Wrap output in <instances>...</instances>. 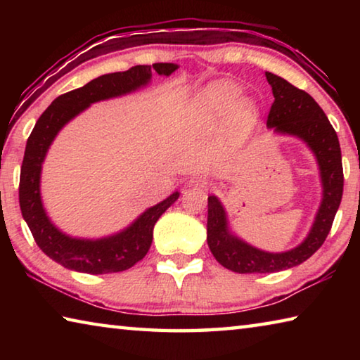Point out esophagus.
Returning <instances> with one entry per match:
<instances>
[{
	"mask_svg": "<svg viewBox=\"0 0 360 360\" xmlns=\"http://www.w3.org/2000/svg\"><path fill=\"white\" fill-rule=\"evenodd\" d=\"M188 186L195 187V188H203V191H206V188L211 186V181L206 178H192L191 181H188Z\"/></svg>",
	"mask_w": 360,
	"mask_h": 360,
	"instance_id": "obj_1",
	"label": "esophagus"
}]
</instances>
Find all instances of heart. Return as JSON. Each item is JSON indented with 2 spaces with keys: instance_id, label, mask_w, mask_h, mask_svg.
Listing matches in <instances>:
<instances>
[{
  "instance_id": "obj_1",
  "label": "heart",
  "mask_w": 360,
  "mask_h": 360,
  "mask_svg": "<svg viewBox=\"0 0 360 360\" xmlns=\"http://www.w3.org/2000/svg\"><path fill=\"white\" fill-rule=\"evenodd\" d=\"M240 85L231 81H216L210 84L192 101V114L197 119H217L231 108L235 119L241 124H251L255 117V106L246 96L238 98Z\"/></svg>"
}]
</instances>
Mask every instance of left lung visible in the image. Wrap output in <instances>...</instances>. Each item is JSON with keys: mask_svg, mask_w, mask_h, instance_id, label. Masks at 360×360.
Returning a JSON list of instances; mask_svg holds the SVG:
<instances>
[{"mask_svg": "<svg viewBox=\"0 0 360 360\" xmlns=\"http://www.w3.org/2000/svg\"><path fill=\"white\" fill-rule=\"evenodd\" d=\"M273 101L266 127L276 133L300 138L313 150L322 181V202L314 224L302 245L285 252H266L248 245L229 230L227 214L219 198L208 197V246L222 266L235 273H275L303 264L326 241L343 195V165L337 131L321 106L304 90L265 72Z\"/></svg>", "mask_w": 360, "mask_h": 360, "instance_id": "left-lung-1", "label": "left lung"}]
</instances>
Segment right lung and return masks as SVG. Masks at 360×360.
I'll return each instance as SVG.
<instances>
[{"mask_svg": "<svg viewBox=\"0 0 360 360\" xmlns=\"http://www.w3.org/2000/svg\"><path fill=\"white\" fill-rule=\"evenodd\" d=\"M152 70H155L160 76H169L178 70V65H136L127 71L103 75L81 89L60 95L41 114L28 138L19 184L22 216L41 251L68 270L90 275L129 270L148 254L152 245V231L158 217L179 198V192L172 193L167 200L146 210L125 230L98 240L72 238L65 235L51 222L41 202L42 162L57 133L92 103L135 92L148 85Z\"/></svg>", "mask_w": 360, "mask_h": 360, "instance_id": "obj_1", "label": "right lung"}]
</instances>
